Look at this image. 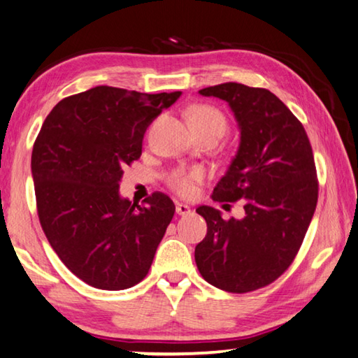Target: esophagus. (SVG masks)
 I'll list each match as a JSON object with an SVG mask.
<instances>
[{
	"instance_id": "esophagus-1",
	"label": "esophagus",
	"mask_w": 358,
	"mask_h": 358,
	"mask_svg": "<svg viewBox=\"0 0 358 358\" xmlns=\"http://www.w3.org/2000/svg\"><path fill=\"white\" fill-rule=\"evenodd\" d=\"M176 213H178L179 215H189V214H192V209H190V206H187V204H184V203H178L176 204Z\"/></svg>"
}]
</instances>
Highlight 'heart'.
<instances>
[{
    "instance_id": "obj_1",
    "label": "heart",
    "mask_w": 358,
    "mask_h": 358,
    "mask_svg": "<svg viewBox=\"0 0 358 358\" xmlns=\"http://www.w3.org/2000/svg\"><path fill=\"white\" fill-rule=\"evenodd\" d=\"M189 120L193 130H217L222 134L227 130V119L219 109L206 104H198L189 109ZM204 171L201 168L193 169H176L168 176V185L180 196H193L196 193V187L204 179Z\"/></svg>"
}]
</instances>
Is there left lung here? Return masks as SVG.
<instances>
[{"instance_id":"left-lung-1","label":"left lung","mask_w":358,"mask_h":358,"mask_svg":"<svg viewBox=\"0 0 358 358\" xmlns=\"http://www.w3.org/2000/svg\"><path fill=\"white\" fill-rule=\"evenodd\" d=\"M200 95L224 99L238 120L239 149L213 200H243L245 215L224 220L217 209L198 208L208 233L195 262L210 285L245 294L274 282L301 248L319 196L313 148L301 122L266 89L225 82Z\"/></svg>"}]
</instances>
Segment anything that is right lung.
I'll list each match as a JSON object with an SVG mask.
<instances>
[{"mask_svg":"<svg viewBox=\"0 0 358 358\" xmlns=\"http://www.w3.org/2000/svg\"><path fill=\"white\" fill-rule=\"evenodd\" d=\"M180 92L117 87L63 98L33 145L31 173L41 227L66 268L95 289L124 290L145 278L176 206L155 192L136 204L119 193L148 127Z\"/></svg>","mask_w":358,"mask_h":358,"instance_id":"right-lung-1","label":"right lung"}]
</instances>
